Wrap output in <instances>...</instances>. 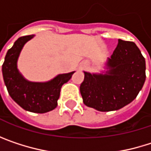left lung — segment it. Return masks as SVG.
<instances>
[{
	"mask_svg": "<svg viewBox=\"0 0 151 151\" xmlns=\"http://www.w3.org/2000/svg\"><path fill=\"white\" fill-rule=\"evenodd\" d=\"M104 71H84L80 93L84 104L101 112L118 110L132 102L145 82V58L133 42L119 39Z\"/></svg>",
	"mask_w": 151,
	"mask_h": 151,
	"instance_id": "8db88e82",
	"label": "left lung"
}]
</instances>
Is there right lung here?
<instances>
[{"mask_svg":"<svg viewBox=\"0 0 151 151\" xmlns=\"http://www.w3.org/2000/svg\"><path fill=\"white\" fill-rule=\"evenodd\" d=\"M35 35L19 37L6 54L2 65V75L9 94L26 111L44 114L58 106L62 86L68 82L75 72L62 73L45 82L26 79L17 68V61L24 45Z\"/></svg>","mask_w":151,"mask_h":151,"instance_id":"obj_1","label":"right lung"}]
</instances>
